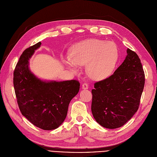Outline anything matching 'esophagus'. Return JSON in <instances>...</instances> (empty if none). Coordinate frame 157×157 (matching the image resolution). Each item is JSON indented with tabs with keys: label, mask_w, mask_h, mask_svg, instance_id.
Instances as JSON below:
<instances>
[{
	"label": "esophagus",
	"mask_w": 157,
	"mask_h": 157,
	"mask_svg": "<svg viewBox=\"0 0 157 157\" xmlns=\"http://www.w3.org/2000/svg\"><path fill=\"white\" fill-rule=\"evenodd\" d=\"M82 88H83V89H85V90L88 89V83H83V84H82Z\"/></svg>",
	"instance_id": "obj_1"
}]
</instances>
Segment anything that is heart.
Returning <instances> with one entry per match:
<instances>
[{"label": "heart", "instance_id": "b5f03b06", "mask_svg": "<svg viewBox=\"0 0 157 157\" xmlns=\"http://www.w3.org/2000/svg\"><path fill=\"white\" fill-rule=\"evenodd\" d=\"M119 59L117 45L99 39H88L75 44L71 56L63 58L64 62L73 69L77 65H86L88 76L95 80L105 79L113 73Z\"/></svg>", "mask_w": 157, "mask_h": 157}]
</instances>
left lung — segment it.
Here are the masks:
<instances>
[{
  "label": "left lung",
  "mask_w": 157,
  "mask_h": 157,
  "mask_svg": "<svg viewBox=\"0 0 157 157\" xmlns=\"http://www.w3.org/2000/svg\"><path fill=\"white\" fill-rule=\"evenodd\" d=\"M124 61L108 78L94 83L91 110L94 119L106 128L121 127L138 110L145 83L139 56L128 49Z\"/></svg>",
  "instance_id": "obj_1"
}]
</instances>
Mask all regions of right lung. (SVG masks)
<instances>
[{"label":"right lung","instance_id":"obj_1","mask_svg":"<svg viewBox=\"0 0 157 157\" xmlns=\"http://www.w3.org/2000/svg\"><path fill=\"white\" fill-rule=\"evenodd\" d=\"M42 44L38 42L24 51L13 72V85L17 103L25 117L44 130L58 128L66 118L72 99L79 90L73 79L45 82L31 72L28 60Z\"/></svg>","mask_w":157,"mask_h":157}]
</instances>
